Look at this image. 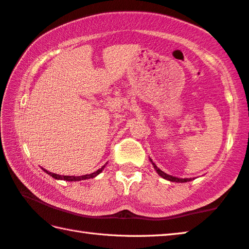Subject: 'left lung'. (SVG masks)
Here are the masks:
<instances>
[{
  "label": "left lung",
  "mask_w": 249,
  "mask_h": 249,
  "mask_svg": "<svg viewBox=\"0 0 249 249\" xmlns=\"http://www.w3.org/2000/svg\"><path fill=\"white\" fill-rule=\"evenodd\" d=\"M150 161L152 162V160H151V159H150ZM152 165H153V168L156 169V171H157V173H158V174H159L160 176H162V178H163L170 180V182L185 183V182H189V180H192L191 178H175V176H172V175L166 174V173H164L163 171H161L159 168H158V166H157L155 163H153V162H152Z\"/></svg>",
  "instance_id": "8db88e82"
}]
</instances>
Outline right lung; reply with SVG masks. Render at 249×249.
I'll return each mask as SVG.
<instances>
[{
  "label": "right lung",
  "instance_id": "1",
  "mask_svg": "<svg viewBox=\"0 0 249 249\" xmlns=\"http://www.w3.org/2000/svg\"><path fill=\"white\" fill-rule=\"evenodd\" d=\"M106 168V165H103L101 169H99L98 171L93 172V173L91 174H86V175H81V176H67V175H58V174H55V173H52V172H49L47 170L42 169L46 173H48L50 176H52L53 178L55 179H64V180H70V182H76V180H81V179H88V178H96V176L98 174H100L102 170Z\"/></svg>",
  "mask_w": 249,
  "mask_h": 249
}]
</instances>
